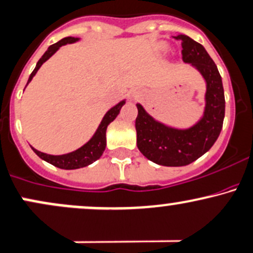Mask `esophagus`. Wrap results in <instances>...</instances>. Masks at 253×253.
<instances>
[{"mask_svg":"<svg viewBox=\"0 0 253 253\" xmlns=\"http://www.w3.org/2000/svg\"><path fill=\"white\" fill-rule=\"evenodd\" d=\"M131 96L133 97V98H138V97H140V92L137 90H133L131 92Z\"/></svg>","mask_w":253,"mask_h":253,"instance_id":"1","label":"esophagus"}]
</instances>
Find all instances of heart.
I'll return each mask as SVG.
<instances>
[{
    "instance_id": "b5f03b06",
    "label": "heart",
    "mask_w": 253,
    "mask_h": 253,
    "mask_svg": "<svg viewBox=\"0 0 253 253\" xmlns=\"http://www.w3.org/2000/svg\"><path fill=\"white\" fill-rule=\"evenodd\" d=\"M165 49H166V48H165Z\"/></svg>"
}]
</instances>
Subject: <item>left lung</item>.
Segmentation results:
<instances>
[{"instance_id":"1","label":"left lung","mask_w":253,"mask_h":253,"mask_svg":"<svg viewBox=\"0 0 253 253\" xmlns=\"http://www.w3.org/2000/svg\"><path fill=\"white\" fill-rule=\"evenodd\" d=\"M176 40L182 42L184 62L199 72L207 88L201 118L185 128L156 120L137 103L138 149L148 160L166 167L187 166L209 151L221 133L226 107L220 72L204 46L186 35H177Z\"/></svg>"}]
</instances>
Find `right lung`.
Returning a JSON list of instances; mask_svg holds the SVG:
<instances>
[{"label": "right lung", "mask_w": 253, "mask_h": 253, "mask_svg": "<svg viewBox=\"0 0 253 253\" xmlns=\"http://www.w3.org/2000/svg\"><path fill=\"white\" fill-rule=\"evenodd\" d=\"M80 38L78 37H65L62 40L57 42V43L50 45L48 50L43 54V56L41 57L40 61L36 65L35 69L30 76L29 80H27L26 86L29 85V83L31 82L32 78L36 76V73L38 72V69L41 68V66L43 65L45 61H48L55 52L59 50L62 45H66V44H73L76 42H79ZM126 103V99H122V101L119 102L118 104L114 105L113 108H110L107 113L104 114L103 119H102L101 124L97 127L96 132L93 133L92 137L90 138L83 146H80L79 149L74 150V151L68 152V154L65 155H48L45 152H41L35 148L31 149L35 151V154L37 155L38 157H41L42 160H44L45 162L50 163V165L55 166V167L61 168V169H79L83 167H86V166L91 165L95 161L98 160L99 157L103 155L105 145H107V128L112 122L115 120L116 116L120 113L122 105Z\"/></svg>", "instance_id": "obj_1"}]
</instances>
